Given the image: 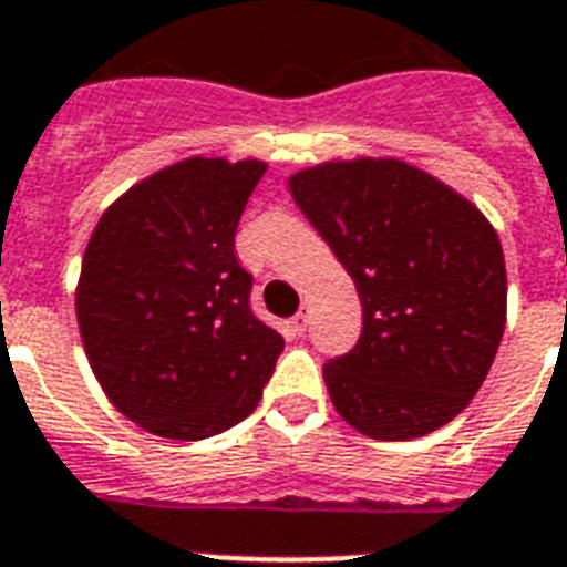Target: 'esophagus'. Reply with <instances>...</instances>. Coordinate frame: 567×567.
<instances>
[{"label":"esophagus","instance_id":"obj_1","mask_svg":"<svg viewBox=\"0 0 567 567\" xmlns=\"http://www.w3.org/2000/svg\"><path fill=\"white\" fill-rule=\"evenodd\" d=\"M289 322H292V331H296L299 338L305 334V331H308V313H305V310H299V313L289 319Z\"/></svg>","mask_w":567,"mask_h":567}]
</instances>
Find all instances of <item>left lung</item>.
Here are the masks:
<instances>
[{
  "instance_id": "obj_1",
  "label": "left lung",
  "mask_w": 567,
  "mask_h": 567,
  "mask_svg": "<svg viewBox=\"0 0 567 567\" xmlns=\"http://www.w3.org/2000/svg\"><path fill=\"white\" fill-rule=\"evenodd\" d=\"M287 185L359 289V343L322 368L340 419L382 442L457 419L505 331L508 278L491 220L400 157L322 161Z\"/></svg>"
}]
</instances>
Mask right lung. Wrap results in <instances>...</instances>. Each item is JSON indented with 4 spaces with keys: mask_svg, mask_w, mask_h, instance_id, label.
I'll list each match as a JSON object with an SVG mask.
<instances>
[{
    "mask_svg": "<svg viewBox=\"0 0 567 567\" xmlns=\"http://www.w3.org/2000/svg\"><path fill=\"white\" fill-rule=\"evenodd\" d=\"M266 161L190 155L140 178L89 236L76 322L106 400L197 442L257 410L284 338L250 313L236 227Z\"/></svg>",
    "mask_w": 567,
    "mask_h": 567,
    "instance_id": "add662e5",
    "label": "right lung"
}]
</instances>
